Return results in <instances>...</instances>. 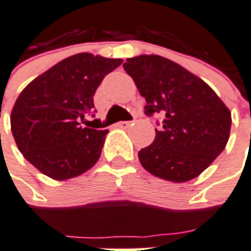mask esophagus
Returning a JSON list of instances; mask_svg holds the SVG:
<instances>
[{
  "label": "esophagus",
  "mask_w": 251,
  "mask_h": 251,
  "mask_svg": "<svg viewBox=\"0 0 251 251\" xmlns=\"http://www.w3.org/2000/svg\"><path fill=\"white\" fill-rule=\"evenodd\" d=\"M130 125H131V121H121V122L117 124V126L121 127V129H126V127H129Z\"/></svg>",
  "instance_id": "34e87169"
}]
</instances>
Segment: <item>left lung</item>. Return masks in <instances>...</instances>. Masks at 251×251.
<instances>
[{
    "label": "left lung",
    "instance_id": "1",
    "mask_svg": "<svg viewBox=\"0 0 251 251\" xmlns=\"http://www.w3.org/2000/svg\"><path fill=\"white\" fill-rule=\"evenodd\" d=\"M124 69L146 100L145 114L163 118L153 144L138 151L141 165L172 182L198 177L229 141V109L205 81L165 57L127 58Z\"/></svg>",
    "mask_w": 251,
    "mask_h": 251
}]
</instances>
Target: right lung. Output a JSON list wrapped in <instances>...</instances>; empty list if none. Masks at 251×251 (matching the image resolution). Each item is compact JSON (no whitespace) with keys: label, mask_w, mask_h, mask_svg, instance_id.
Masks as SVG:
<instances>
[{"label":"right lung","mask_w":251,"mask_h":251,"mask_svg":"<svg viewBox=\"0 0 251 251\" xmlns=\"http://www.w3.org/2000/svg\"><path fill=\"white\" fill-rule=\"evenodd\" d=\"M121 64V58L78 53L22 90L10 116L12 133L17 148L41 173L64 181L96 165L107 130L83 127L81 122L94 107L93 96L102 79Z\"/></svg>","instance_id":"add662e5"}]
</instances>
